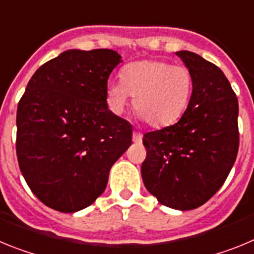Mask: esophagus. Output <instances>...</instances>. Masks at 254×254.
Wrapping results in <instances>:
<instances>
[{
    "label": "esophagus",
    "instance_id": "34e87169",
    "mask_svg": "<svg viewBox=\"0 0 254 254\" xmlns=\"http://www.w3.org/2000/svg\"><path fill=\"white\" fill-rule=\"evenodd\" d=\"M132 140H133L134 142H141V141H142V134H141L140 132L134 131L133 134H132Z\"/></svg>",
    "mask_w": 254,
    "mask_h": 254
}]
</instances>
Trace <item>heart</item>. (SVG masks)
I'll return each mask as SVG.
<instances>
[{"label":"heart","instance_id":"obj_1","mask_svg":"<svg viewBox=\"0 0 254 254\" xmlns=\"http://www.w3.org/2000/svg\"><path fill=\"white\" fill-rule=\"evenodd\" d=\"M190 94V69L161 60L127 64L121 80H112L107 86L108 103L114 113H122L132 95L134 111L154 128L176 123L185 113Z\"/></svg>","mask_w":254,"mask_h":254}]
</instances>
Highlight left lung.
Masks as SVG:
<instances>
[{"mask_svg": "<svg viewBox=\"0 0 254 254\" xmlns=\"http://www.w3.org/2000/svg\"><path fill=\"white\" fill-rule=\"evenodd\" d=\"M192 75V95L176 125L143 134V185L159 202L193 210L224 185L239 149L238 99L223 71L193 52L181 51Z\"/></svg>", "mask_w": 254, "mask_h": 254, "instance_id": "left-lung-1", "label": "left lung"}]
</instances>
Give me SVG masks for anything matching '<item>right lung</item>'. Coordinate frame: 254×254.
<instances>
[{
    "label": "right lung",
    "instance_id": "1",
    "mask_svg": "<svg viewBox=\"0 0 254 254\" xmlns=\"http://www.w3.org/2000/svg\"><path fill=\"white\" fill-rule=\"evenodd\" d=\"M111 49L69 51L35 71L17 105L16 155L31 192L76 212L104 192L112 165L131 146L132 127L108 109Z\"/></svg>",
    "mask_w": 254,
    "mask_h": 254
}]
</instances>
